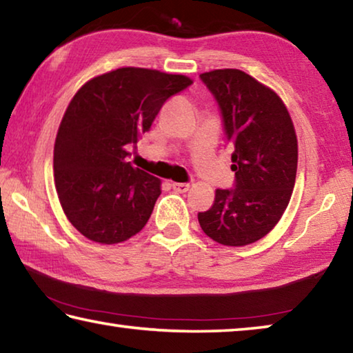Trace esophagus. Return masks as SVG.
Returning <instances> with one entry per match:
<instances>
[{"label":"esophagus","instance_id":"esophagus-1","mask_svg":"<svg viewBox=\"0 0 353 353\" xmlns=\"http://www.w3.org/2000/svg\"><path fill=\"white\" fill-rule=\"evenodd\" d=\"M171 187H172V190L177 191V193H187V191L190 190V183L174 182V183H171Z\"/></svg>","mask_w":353,"mask_h":353}]
</instances>
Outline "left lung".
<instances>
[{
    "label": "left lung",
    "mask_w": 353,
    "mask_h": 353,
    "mask_svg": "<svg viewBox=\"0 0 353 353\" xmlns=\"http://www.w3.org/2000/svg\"><path fill=\"white\" fill-rule=\"evenodd\" d=\"M199 77L216 99L234 146L235 187L218 188L198 219L216 243L246 246L270 234L288 207L297 171L296 130L279 94L244 71L213 70Z\"/></svg>",
    "instance_id": "obj_1"
}]
</instances>
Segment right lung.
I'll use <instances>...</instances> for the list:
<instances>
[{
    "mask_svg": "<svg viewBox=\"0 0 353 353\" xmlns=\"http://www.w3.org/2000/svg\"><path fill=\"white\" fill-rule=\"evenodd\" d=\"M191 83L126 67L93 77L70 101L54 143V182L63 213L88 240L117 244L146 225L162 182L128 162V146Z\"/></svg>",
    "mask_w": 353,
    "mask_h": 353,
    "instance_id": "1",
    "label": "right lung"
}]
</instances>
